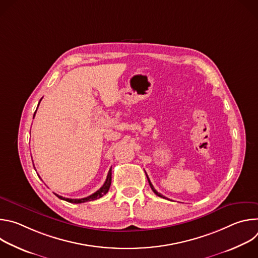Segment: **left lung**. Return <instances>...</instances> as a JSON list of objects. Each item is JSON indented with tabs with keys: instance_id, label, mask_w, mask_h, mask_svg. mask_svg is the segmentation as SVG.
<instances>
[{
	"instance_id": "1",
	"label": "left lung",
	"mask_w": 258,
	"mask_h": 258,
	"mask_svg": "<svg viewBox=\"0 0 258 258\" xmlns=\"http://www.w3.org/2000/svg\"><path fill=\"white\" fill-rule=\"evenodd\" d=\"M146 176H147V179H148V181H149V185H150V187H151V189H152V191L157 195V196H159V197H161V198H165L166 199V197H164L163 195H161L160 193H158L155 189H154V187H153V185L151 183V181H150V179H149V177H148V175H147V173H146Z\"/></svg>"
}]
</instances>
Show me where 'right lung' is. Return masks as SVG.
Returning a JSON list of instances; mask_svg holds the SVG:
<instances>
[{
    "instance_id": "1",
    "label": "right lung",
    "mask_w": 258,
    "mask_h": 258,
    "mask_svg": "<svg viewBox=\"0 0 258 258\" xmlns=\"http://www.w3.org/2000/svg\"><path fill=\"white\" fill-rule=\"evenodd\" d=\"M41 100H42V99H41ZM41 100H40V102H41ZM39 105H40V103H39ZM36 109H38V108H36ZM35 112H36V110H35ZM35 112H34V114H33V117H34V115H35ZM111 174H112V173H111V168H110V169H109V172H108V174H107V178H106V180H105V182H104V185H103L97 192H95L94 194H92V195H90V196H88V197H86V198H82V199H69V198H65V197L59 196V195H57V194H55V195H56L59 199L65 200V201L70 202V203H77V204L99 199V198H101V197H103L104 195L107 194V192H108L110 186H111Z\"/></svg>"
}]
</instances>
